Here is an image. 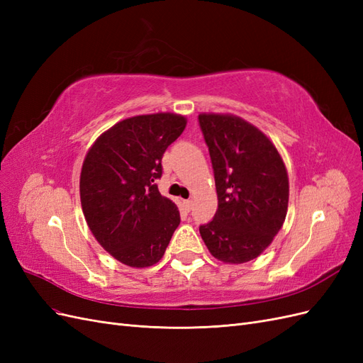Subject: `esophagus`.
Wrapping results in <instances>:
<instances>
[{
  "label": "esophagus",
  "mask_w": 363,
  "mask_h": 363,
  "mask_svg": "<svg viewBox=\"0 0 363 363\" xmlns=\"http://www.w3.org/2000/svg\"><path fill=\"white\" fill-rule=\"evenodd\" d=\"M183 204H184V207H186V211H191V208L194 207V201H192V200H184Z\"/></svg>",
  "instance_id": "esophagus-1"
}]
</instances>
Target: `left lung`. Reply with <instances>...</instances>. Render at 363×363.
I'll return each instance as SVG.
<instances>
[{
    "mask_svg": "<svg viewBox=\"0 0 363 363\" xmlns=\"http://www.w3.org/2000/svg\"><path fill=\"white\" fill-rule=\"evenodd\" d=\"M199 121L218 194V211L200 235L215 259L250 262L271 245L286 218V167L271 139L248 121L230 113H200Z\"/></svg>",
    "mask_w": 363,
    "mask_h": 363,
    "instance_id": "8db88e82",
    "label": "left lung"
}]
</instances>
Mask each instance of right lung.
Here are the masks:
<instances>
[{
	"label": "right lung",
	"instance_id": "obj_1",
	"mask_svg": "<svg viewBox=\"0 0 363 363\" xmlns=\"http://www.w3.org/2000/svg\"><path fill=\"white\" fill-rule=\"evenodd\" d=\"M186 116L159 112L119 121L87 151L80 174L83 215L108 255L131 268L157 263L180 224L179 208L160 195L162 156Z\"/></svg>",
	"mask_w": 363,
	"mask_h": 363
}]
</instances>
